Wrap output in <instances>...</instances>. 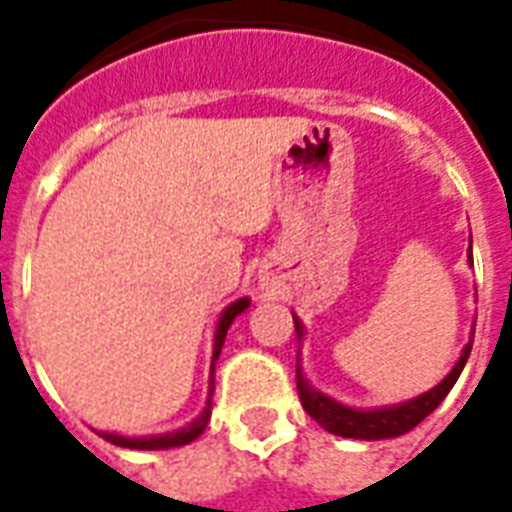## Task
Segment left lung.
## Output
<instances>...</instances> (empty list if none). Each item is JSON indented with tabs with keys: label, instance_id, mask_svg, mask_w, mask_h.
<instances>
[{
	"label": "left lung",
	"instance_id": "obj_1",
	"mask_svg": "<svg viewBox=\"0 0 512 512\" xmlns=\"http://www.w3.org/2000/svg\"><path fill=\"white\" fill-rule=\"evenodd\" d=\"M295 319V333H298V341H303V322L298 317ZM470 349H473V341L467 343L462 351V357L454 365V370L448 373L438 386H432L424 395L413 397L408 403L389 405V408H373V411H360V408H349V405L335 403L333 397L322 395L314 386L308 384L303 373H300L298 365V395L300 403L306 408V413L311 419L322 424L327 432L333 435H341V438H354V440H384V438H400L405 432H411L416 424L427 419L429 413L435 411L446 395L451 392V386L456 384V378L462 373L464 362L470 357Z\"/></svg>",
	"mask_w": 512,
	"mask_h": 512
}]
</instances>
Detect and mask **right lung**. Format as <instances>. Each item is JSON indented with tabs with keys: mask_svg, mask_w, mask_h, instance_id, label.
<instances>
[{
	"mask_svg": "<svg viewBox=\"0 0 512 512\" xmlns=\"http://www.w3.org/2000/svg\"><path fill=\"white\" fill-rule=\"evenodd\" d=\"M247 308H249V298H239L236 303H230V306L222 311L220 322H217V333H214L212 373H214V362H217V357H220L222 343H225V335H228V327L233 325V319L239 317L241 311H247ZM212 389H209V403H206L204 413H201L198 419L190 421L187 427L177 429V432H166V435H150V438H123V435H115V432H99V435L120 448H139V451H161V448L187 446V443H193V440L198 438L201 432H204L206 424H209V416H212Z\"/></svg>",
	"mask_w": 512,
	"mask_h": 512,
	"instance_id": "add662e5",
	"label": "right lung"
}]
</instances>
